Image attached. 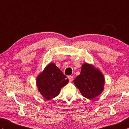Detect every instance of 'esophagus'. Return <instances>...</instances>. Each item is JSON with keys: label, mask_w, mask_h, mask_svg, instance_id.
<instances>
[{"label": "esophagus", "mask_w": 129, "mask_h": 129, "mask_svg": "<svg viewBox=\"0 0 129 129\" xmlns=\"http://www.w3.org/2000/svg\"><path fill=\"white\" fill-rule=\"evenodd\" d=\"M68 79H69V81L70 82H72L73 81V79H74V77H73V76H68Z\"/></svg>", "instance_id": "1"}]
</instances>
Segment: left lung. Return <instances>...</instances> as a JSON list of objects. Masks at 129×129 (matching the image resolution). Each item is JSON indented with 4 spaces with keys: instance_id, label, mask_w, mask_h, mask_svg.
<instances>
[{
    "instance_id": "left-lung-1",
    "label": "left lung",
    "mask_w": 129,
    "mask_h": 129,
    "mask_svg": "<svg viewBox=\"0 0 129 129\" xmlns=\"http://www.w3.org/2000/svg\"><path fill=\"white\" fill-rule=\"evenodd\" d=\"M105 82L101 72L92 65L84 63L80 74L74 80V83L83 97L89 100L100 95L104 89Z\"/></svg>"
}]
</instances>
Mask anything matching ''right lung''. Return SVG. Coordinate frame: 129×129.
I'll use <instances>...</instances> for the list:
<instances>
[{
	"label": "right lung",
	"mask_w": 129,
	"mask_h": 129,
	"mask_svg": "<svg viewBox=\"0 0 129 129\" xmlns=\"http://www.w3.org/2000/svg\"><path fill=\"white\" fill-rule=\"evenodd\" d=\"M36 80L39 92L47 100L57 96L61 88L69 82L67 76L54 63L48 65Z\"/></svg>",
	"instance_id": "1"
}]
</instances>
